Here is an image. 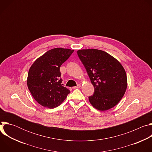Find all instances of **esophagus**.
Masks as SVG:
<instances>
[{"instance_id":"1","label":"esophagus","mask_w":152,"mask_h":152,"mask_svg":"<svg viewBox=\"0 0 152 152\" xmlns=\"http://www.w3.org/2000/svg\"><path fill=\"white\" fill-rule=\"evenodd\" d=\"M80 84H78L77 86H73V89H76V88H80Z\"/></svg>"}]
</instances>
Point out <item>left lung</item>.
<instances>
[{"label": "left lung", "instance_id": "obj_1", "mask_svg": "<svg viewBox=\"0 0 152 152\" xmlns=\"http://www.w3.org/2000/svg\"><path fill=\"white\" fill-rule=\"evenodd\" d=\"M77 53L94 88L93 95L88 97L90 103L99 111L110 110L117 104L127 84L122 65L101 50L82 49Z\"/></svg>", "mask_w": 152, "mask_h": 152}]
</instances>
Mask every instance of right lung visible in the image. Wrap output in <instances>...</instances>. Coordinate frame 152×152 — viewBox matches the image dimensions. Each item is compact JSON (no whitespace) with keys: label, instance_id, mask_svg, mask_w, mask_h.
Wrapping results in <instances>:
<instances>
[{"label":"right lung","instance_id":"right-lung-1","mask_svg":"<svg viewBox=\"0 0 152 152\" xmlns=\"http://www.w3.org/2000/svg\"><path fill=\"white\" fill-rule=\"evenodd\" d=\"M73 52L69 49H52L38 58L30 67L28 87L34 99L42 106L56 107L70 93L62 86L60 67Z\"/></svg>","mask_w":152,"mask_h":152}]
</instances>
